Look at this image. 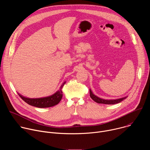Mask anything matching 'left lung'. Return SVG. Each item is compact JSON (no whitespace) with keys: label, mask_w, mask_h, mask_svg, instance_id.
Returning <instances> with one entry per match:
<instances>
[{"label":"left lung","mask_w":150,"mask_h":150,"mask_svg":"<svg viewBox=\"0 0 150 150\" xmlns=\"http://www.w3.org/2000/svg\"><path fill=\"white\" fill-rule=\"evenodd\" d=\"M90 97L96 103H100V104H115L116 103H119L125 100L127 97H123L121 98H118L116 100H105V99H102L96 96H95L91 91V90H90Z\"/></svg>","instance_id":"left-lung-1"}]
</instances>
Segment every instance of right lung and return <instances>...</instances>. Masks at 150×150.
I'll return each instance as SVG.
<instances>
[{"mask_svg":"<svg viewBox=\"0 0 150 150\" xmlns=\"http://www.w3.org/2000/svg\"><path fill=\"white\" fill-rule=\"evenodd\" d=\"M66 82H64L61 85V87H60L59 90H58L54 94L49 97H43V98H30L25 97L22 95L19 94V93H18V95L25 102H26L27 104L31 105L36 107V108H50V107H52L57 104L60 101L63 96L62 89L63 87L64 84Z\"/></svg>","mask_w":150,"mask_h":150,"instance_id":"add662e5","label":"right lung"}]
</instances>
